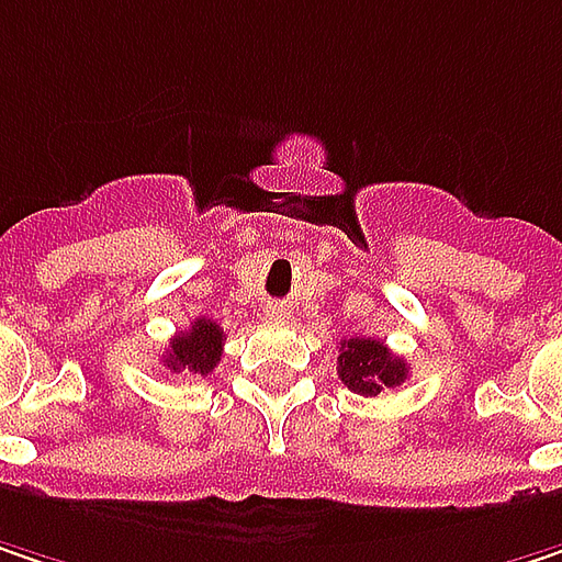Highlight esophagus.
<instances>
[{"label": "esophagus", "mask_w": 562, "mask_h": 562, "mask_svg": "<svg viewBox=\"0 0 562 562\" xmlns=\"http://www.w3.org/2000/svg\"><path fill=\"white\" fill-rule=\"evenodd\" d=\"M267 315H270L273 322H282V318H285V308H282V305H270V308H267Z\"/></svg>", "instance_id": "1"}]
</instances>
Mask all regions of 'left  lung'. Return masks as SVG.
I'll use <instances>...</instances> for the list:
<instances>
[{
    "label": "left lung",
    "instance_id": "obj_1",
    "mask_svg": "<svg viewBox=\"0 0 562 562\" xmlns=\"http://www.w3.org/2000/svg\"><path fill=\"white\" fill-rule=\"evenodd\" d=\"M337 376L347 389H353L360 395H380L383 389H395L405 383L408 363L402 357H395L383 340L350 337L340 344Z\"/></svg>",
    "mask_w": 562,
    "mask_h": 562
}]
</instances>
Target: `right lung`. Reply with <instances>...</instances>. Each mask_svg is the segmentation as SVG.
Returning a JSON list of instances; mask_svg holds the SVG:
<instances>
[{
    "mask_svg": "<svg viewBox=\"0 0 562 562\" xmlns=\"http://www.w3.org/2000/svg\"><path fill=\"white\" fill-rule=\"evenodd\" d=\"M222 347H225V331L209 322V318H195L189 331H179L170 337V347L164 353V367H170L173 373H199L209 376L215 370V363L222 360Z\"/></svg>",
    "mask_w": 562,
    "mask_h": 562,
    "instance_id": "obj_1",
    "label": "right lung"
}]
</instances>
